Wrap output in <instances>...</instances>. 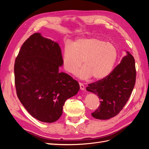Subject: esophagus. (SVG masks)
Wrapping results in <instances>:
<instances>
[{"mask_svg":"<svg viewBox=\"0 0 149 149\" xmlns=\"http://www.w3.org/2000/svg\"><path fill=\"white\" fill-rule=\"evenodd\" d=\"M79 86H80V89L81 90H84L85 89V87H84V84H83V83H79Z\"/></svg>","mask_w":149,"mask_h":149,"instance_id":"1","label":"esophagus"}]
</instances>
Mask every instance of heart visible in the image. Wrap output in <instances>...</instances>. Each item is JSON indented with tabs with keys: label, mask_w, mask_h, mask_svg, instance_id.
<instances>
[{
	"label": "heart",
	"mask_w": 149,
	"mask_h": 149,
	"mask_svg": "<svg viewBox=\"0 0 149 149\" xmlns=\"http://www.w3.org/2000/svg\"><path fill=\"white\" fill-rule=\"evenodd\" d=\"M118 57L115 45L98 38H80L66 43L61 53L63 68L74 73L81 64L84 65L75 74L82 79L100 81L106 78L113 70Z\"/></svg>",
	"instance_id": "heart-1"
}]
</instances>
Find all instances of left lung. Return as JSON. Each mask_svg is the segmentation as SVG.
Wrapping results in <instances>:
<instances>
[{"label":"left lung","mask_w":149,"mask_h":149,"mask_svg":"<svg viewBox=\"0 0 149 149\" xmlns=\"http://www.w3.org/2000/svg\"><path fill=\"white\" fill-rule=\"evenodd\" d=\"M136 71L133 56L126 55L111 73L102 80L88 84L86 90L100 98V105L91 114L93 118L107 120L116 116L123 109L136 83Z\"/></svg>","instance_id":"8db88e82"}]
</instances>
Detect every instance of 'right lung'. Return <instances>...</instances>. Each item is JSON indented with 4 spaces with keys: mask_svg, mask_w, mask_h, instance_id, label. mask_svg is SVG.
I'll return each mask as SVG.
<instances>
[{
    "mask_svg": "<svg viewBox=\"0 0 149 149\" xmlns=\"http://www.w3.org/2000/svg\"><path fill=\"white\" fill-rule=\"evenodd\" d=\"M62 66L59 44L40 33L26 40L16 58L17 96L29 113L43 123H52L59 119L65 101L80 88L77 81L60 73Z\"/></svg>",
    "mask_w": 149,
    "mask_h": 149,
    "instance_id": "obj_1",
    "label": "right lung"
}]
</instances>
